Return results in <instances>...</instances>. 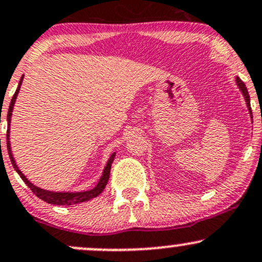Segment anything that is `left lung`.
Masks as SVG:
<instances>
[{"instance_id":"1","label":"left lung","mask_w":262,"mask_h":262,"mask_svg":"<svg viewBox=\"0 0 262 262\" xmlns=\"http://www.w3.org/2000/svg\"><path fill=\"white\" fill-rule=\"evenodd\" d=\"M235 82H236V85L238 87V89H240V91H241V93H243L244 98H245L246 105H248V109H249V113H250V116H251L252 112H251V105H250V96H249L248 88H246L245 83H244L243 80L238 78V77H235Z\"/></svg>"}]
</instances>
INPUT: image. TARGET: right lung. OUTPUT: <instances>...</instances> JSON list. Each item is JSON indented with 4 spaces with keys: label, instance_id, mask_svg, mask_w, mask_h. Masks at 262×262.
<instances>
[{
    "label": "right lung",
    "instance_id": "add662e5",
    "mask_svg": "<svg viewBox=\"0 0 262 262\" xmlns=\"http://www.w3.org/2000/svg\"><path fill=\"white\" fill-rule=\"evenodd\" d=\"M22 82H24V76L21 77L18 82V87H17L16 92H14L12 99H11L10 103V108H8V113H7V150H8V155H10L11 163H12L14 170L18 173L21 179L24 180L25 184H27L28 188L33 191V194L36 195L37 198L42 199L43 201L48 204H53V205H74V204H80V203H85V201H89L94 198H97L98 195L104 190L105 185H107L108 179H109V174H111V168H112V163H113L114 158H116V151L112 153L111 157H109L107 164H105L104 169H103V173L100 179L97 183V185L94 186L93 189L87 191H53V190H46V189L39 188V186L34 185L25 177V174L19 170V168L17 166L16 162H14V158L12 154V149H11V143H10V125H11V118H12V112H13V107L14 103H16L17 96L19 93V88H21Z\"/></svg>",
    "mask_w": 262,
    "mask_h": 262
}]
</instances>
